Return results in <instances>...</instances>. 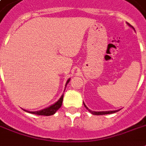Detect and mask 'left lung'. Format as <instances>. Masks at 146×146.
Instances as JSON below:
<instances>
[{
	"label": "left lung",
	"mask_w": 146,
	"mask_h": 146,
	"mask_svg": "<svg viewBox=\"0 0 146 146\" xmlns=\"http://www.w3.org/2000/svg\"><path fill=\"white\" fill-rule=\"evenodd\" d=\"M127 25L129 26H130V27H132V28L133 29V26H132L129 23H127ZM135 30V29H134ZM83 104H84V106L86 107V108H87V110L89 111V112H91L92 114H94V115H103V114H109V113H115V112H117V111H119L120 110H117V111H92L91 110H89L88 108L86 107V105L85 104V103L83 102Z\"/></svg>",
	"instance_id": "obj_1"
}]
</instances>
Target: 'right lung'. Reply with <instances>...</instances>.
I'll list each match as a JSON object with an SVG mask.
<instances>
[{
  "mask_svg": "<svg viewBox=\"0 0 146 146\" xmlns=\"http://www.w3.org/2000/svg\"><path fill=\"white\" fill-rule=\"evenodd\" d=\"M70 79H69V80L66 81V85L68 84V82H70ZM65 89H66V88H65ZM63 98H64V94L62 95L61 97L60 98V99L58 100L57 102H55L54 104L48 107V108H46L43 109V110H40V111H26V110H24V111H27V112H29V113H33V114H37V115H44V116L53 115V114H54V113H56V111H57V110L61 107L62 102H63Z\"/></svg>",
  "mask_w": 146,
  "mask_h": 146,
  "instance_id": "1",
  "label": "right lung"
}]
</instances>
